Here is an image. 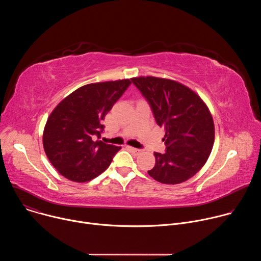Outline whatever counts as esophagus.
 I'll return each instance as SVG.
<instances>
[{
  "mask_svg": "<svg viewBox=\"0 0 261 261\" xmlns=\"http://www.w3.org/2000/svg\"><path fill=\"white\" fill-rule=\"evenodd\" d=\"M129 148L130 150L132 151V153H134L135 155H140L143 151L142 150H140V148H136V147H131V146H129Z\"/></svg>",
  "mask_w": 261,
  "mask_h": 261,
  "instance_id": "34e87169",
  "label": "esophagus"
}]
</instances>
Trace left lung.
<instances>
[{"label": "left lung", "instance_id": "left-lung-1", "mask_svg": "<svg viewBox=\"0 0 261 261\" xmlns=\"http://www.w3.org/2000/svg\"><path fill=\"white\" fill-rule=\"evenodd\" d=\"M150 104L156 123L165 129L164 154L154 153V179L175 185L189 179L205 164L215 140L207 106L192 90L174 81L153 76L131 79Z\"/></svg>", "mask_w": 261, "mask_h": 261}]
</instances>
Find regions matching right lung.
Listing matches in <instances>:
<instances>
[{"mask_svg":"<svg viewBox=\"0 0 261 261\" xmlns=\"http://www.w3.org/2000/svg\"><path fill=\"white\" fill-rule=\"evenodd\" d=\"M131 80L86 85L71 93L50 114L43 132L45 154L66 178L84 182L102 173L121 150L99 138L102 121Z\"/></svg>","mask_w":261,"mask_h":261,"instance_id":"obj_1","label":"right lung"}]
</instances>
